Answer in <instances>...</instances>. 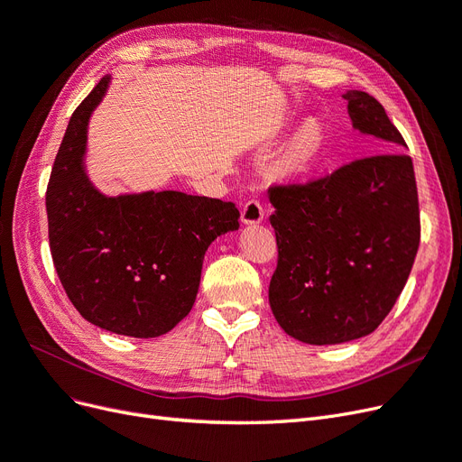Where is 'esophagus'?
Returning a JSON list of instances; mask_svg holds the SVG:
<instances>
[{
  "mask_svg": "<svg viewBox=\"0 0 462 462\" xmlns=\"http://www.w3.org/2000/svg\"><path fill=\"white\" fill-rule=\"evenodd\" d=\"M264 218V209L259 199H249L242 209V222L245 225H259Z\"/></svg>",
  "mask_w": 462,
  "mask_h": 462,
  "instance_id": "34e87169",
  "label": "esophagus"
}]
</instances>
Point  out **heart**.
<instances>
[{
	"instance_id": "heart-1",
	"label": "heart",
	"mask_w": 462,
	"mask_h": 462,
	"mask_svg": "<svg viewBox=\"0 0 462 462\" xmlns=\"http://www.w3.org/2000/svg\"><path fill=\"white\" fill-rule=\"evenodd\" d=\"M323 141H326V134H323L319 122H316V119L306 122L283 153L282 163L287 173H304V171H309L321 153Z\"/></svg>"
}]
</instances>
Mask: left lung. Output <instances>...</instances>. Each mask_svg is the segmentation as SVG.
Masks as SVG:
<instances>
[{
	"label": "left lung",
	"instance_id": "left-lung-1",
	"mask_svg": "<svg viewBox=\"0 0 462 462\" xmlns=\"http://www.w3.org/2000/svg\"><path fill=\"white\" fill-rule=\"evenodd\" d=\"M352 125L383 150L407 146L377 98L348 91ZM278 266L270 306L309 345H338L377 329L411 274L420 242L413 162L403 152L352 160L331 175L270 188Z\"/></svg>",
	"mask_w": 462,
	"mask_h": 462
}]
</instances>
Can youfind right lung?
<instances>
[{
  "instance_id": "1",
  "label": "right lung",
  "mask_w": 462,
  "mask_h": 462,
  "mask_svg": "<svg viewBox=\"0 0 462 462\" xmlns=\"http://www.w3.org/2000/svg\"><path fill=\"white\" fill-rule=\"evenodd\" d=\"M110 76L74 110L51 171L45 205L51 257L64 291L93 326L160 337L192 310L203 254L237 230L236 203L182 192L106 198L83 169L88 124Z\"/></svg>"
}]
</instances>
